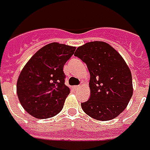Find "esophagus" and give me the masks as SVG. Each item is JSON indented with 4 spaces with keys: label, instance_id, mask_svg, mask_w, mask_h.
<instances>
[{
    "label": "esophagus",
    "instance_id": "esophagus-1",
    "mask_svg": "<svg viewBox=\"0 0 150 150\" xmlns=\"http://www.w3.org/2000/svg\"><path fill=\"white\" fill-rule=\"evenodd\" d=\"M79 88H80V86H79V85H75V86H73V87H72V89L75 91V90H77V89Z\"/></svg>",
    "mask_w": 150,
    "mask_h": 150
}]
</instances>
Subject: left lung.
Returning a JSON list of instances; mask_svg holds the SVG:
<instances>
[{"instance_id":"left-lung-1","label":"left lung","mask_w":150,"mask_h":150,"mask_svg":"<svg viewBox=\"0 0 150 150\" xmlns=\"http://www.w3.org/2000/svg\"><path fill=\"white\" fill-rule=\"evenodd\" d=\"M75 57L86 64L90 74V98L81 107L89 117L100 121L117 117L132 97V78L122 56L104 42L79 47Z\"/></svg>"}]
</instances>
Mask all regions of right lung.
<instances>
[{"label":"right lung","mask_w":150,"mask_h":150,"mask_svg":"<svg viewBox=\"0 0 150 150\" xmlns=\"http://www.w3.org/2000/svg\"><path fill=\"white\" fill-rule=\"evenodd\" d=\"M75 47L52 42L30 58L20 72L17 94L24 110L40 119L52 117L62 111L70 88L65 84L63 67Z\"/></svg>","instance_id":"right-lung-1"}]
</instances>
